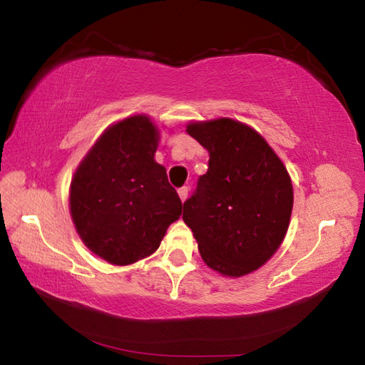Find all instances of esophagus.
<instances>
[{
  "label": "esophagus",
  "mask_w": 365,
  "mask_h": 365,
  "mask_svg": "<svg viewBox=\"0 0 365 365\" xmlns=\"http://www.w3.org/2000/svg\"><path fill=\"white\" fill-rule=\"evenodd\" d=\"M178 196H180V200H182V202L187 200L188 197V187H182V188H178Z\"/></svg>",
  "instance_id": "esophagus-1"
}]
</instances>
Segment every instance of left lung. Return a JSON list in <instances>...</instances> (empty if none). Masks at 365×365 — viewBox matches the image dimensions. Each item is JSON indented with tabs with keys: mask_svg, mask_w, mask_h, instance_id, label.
<instances>
[{
	"mask_svg": "<svg viewBox=\"0 0 365 365\" xmlns=\"http://www.w3.org/2000/svg\"><path fill=\"white\" fill-rule=\"evenodd\" d=\"M187 132L209 153V168L182 219L209 267L243 277L269 261L285 238L293 185L275 151L255 128L220 119L190 122Z\"/></svg>",
	"mask_w": 365,
	"mask_h": 365,
	"instance_id": "8db88e82",
	"label": "left lung"
}]
</instances>
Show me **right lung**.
Listing matches in <instances>:
<instances>
[{"mask_svg":"<svg viewBox=\"0 0 365 365\" xmlns=\"http://www.w3.org/2000/svg\"><path fill=\"white\" fill-rule=\"evenodd\" d=\"M159 130L150 115L113 123L78 164L71 182V217L83 245L114 265L151 256L182 201L154 160Z\"/></svg>","mask_w":365,"mask_h":365,"instance_id":"obj_1","label":"right lung"}]
</instances>
